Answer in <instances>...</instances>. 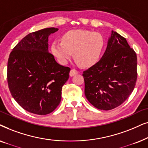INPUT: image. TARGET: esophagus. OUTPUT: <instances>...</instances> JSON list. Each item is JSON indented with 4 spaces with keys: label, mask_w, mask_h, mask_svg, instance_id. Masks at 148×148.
<instances>
[{
    "label": "esophagus",
    "mask_w": 148,
    "mask_h": 148,
    "mask_svg": "<svg viewBox=\"0 0 148 148\" xmlns=\"http://www.w3.org/2000/svg\"><path fill=\"white\" fill-rule=\"evenodd\" d=\"M78 73V72L77 70H74V69H72L70 72V76L72 77V76H74V75H76V74H77Z\"/></svg>",
    "instance_id": "34e87169"
}]
</instances>
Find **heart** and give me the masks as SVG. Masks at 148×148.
I'll list each match as a JSON object with an SVG mask.
<instances>
[{
  "label": "heart",
  "instance_id": "heart-1",
  "mask_svg": "<svg viewBox=\"0 0 148 148\" xmlns=\"http://www.w3.org/2000/svg\"><path fill=\"white\" fill-rule=\"evenodd\" d=\"M103 46V38L99 33L73 29L63 35L62 42L54 41L51 51L61 64H67L74 53L77 63L90 67L99 61Z\"/></svg>",
  "mask_w": 148,
  "mask_h": 148
}]
</instances>
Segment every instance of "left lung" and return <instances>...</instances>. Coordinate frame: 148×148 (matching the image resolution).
<instances>
[{
  "label": "left lung",
  "instance_id": "1",
  "mask_svg": "<svg viewBox=\"0 0 148 148\" xmlns=\"http://www.w3.org/2000/svg\"><path fill=\"white\" fill-rule=\"evenodd\" d=\"M137 65V55L126 38L112 30L101 60L82 74L86 99L102 110L121 105L135 88Z\"/></svg>",
  "mask_w": 148,
  "mask_h": 148
}]
</instances>
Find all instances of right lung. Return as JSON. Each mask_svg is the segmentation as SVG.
<instances>
[{
	"mask_svg": "<svg viewBox=\"0 0 148 148\" xmlns=\"http://www.w3.org/2000/svg\"><path fill=\"white\" fill-rule=\"evenodd\" d=\"M58 30L49 27L29 33L10 53L9 90L17 103L30 113L46 115L55 110L69 78L70 68L59 64L49 53V36Z\"/></svg>",
	"mask_w": 148,
	"mask_h": 148,
	"instance_id": "right-lung-1",
	"label": "right lung"
}]
</instances>
